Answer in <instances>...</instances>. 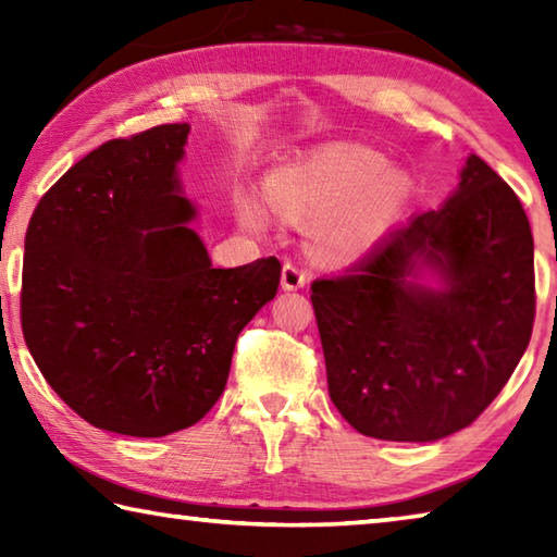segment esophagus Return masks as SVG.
Listing matches in <instances>:
<instances>
[{
	"label": "esophagus",
	"mask_w": 557,
	"mask_h": 557,
	"mask_svg": "<svg viewBox=\"0 0 557 557\" xmlns=\"http://www.w3.org/2000/svg\"><path fill=\"white\" fill-rule=\"evenodd\" d=\"M307 285V272L297 262L287 260L285 268H282V287L285 289H301Z\"/></svg>",
	"instance_id": "34e87169"
}]
</instances>
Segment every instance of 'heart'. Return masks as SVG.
<instances>
[{
    "instance_id": "b5f03b06",
    "label": "heart",
    "mask_w": 557,
    "mask_h": 557,
    "mask_svg": "<svg viewBox=\"0 0 557 557\" xmlns=\"http://www.w3.org/2000/svg\"><path fill=\"white\" fill-rule=\"evenodd\" d=\"M408 178L388 172V159L358 145H332L272 174L268 203L285 219H317L319 243L336 258H351L379 240L393 206L408 194ZM243 221L260 228L256 206H243Z\"/></svg>"
}]
</instances>
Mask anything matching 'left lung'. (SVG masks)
Returning a JSON list of instances; mask_svg holds the SVG:
<instances>
[{"label": "left lung", "mask_w": 557, "mask_h": 557, "mask_svg": "<svg viewBox=\"0 0 557 557\" xmlns=\"http://www.w3.org/2000/svg\"><path fill=\"white\" fill-rule=\"evenodd\" d=\"M430 267L440 290L414 283ZM329 395L366 437L435 442L502 393L531 342L533 235L521 201L471 154L457 191L344 275L312 282Z\"/></svg>", "instance_id": "left-lung-1"}]
</instances>
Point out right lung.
<instances>
[{
    "label": "right lung",
    "mask_w": 557,
    "mask_h": 557,
    "mask_svg": "<svg viewBox=\"0 0 557 557\" xmlns=\"http://www.w3.org/2000/svg\"><path fill=\"white\" fill-rule=\"evenodd\" d=\"M188 125L110 139L75 162L26 228L22 332L55 395L100 430L164 437L221 398L243 326L282 265L213 268L176 164Z\"/></svg>",
    "instance_id": "1"
}]
</instances>
